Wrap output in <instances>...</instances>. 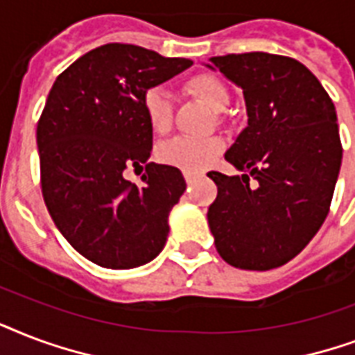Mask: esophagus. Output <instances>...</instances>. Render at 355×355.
Segmentation results:
<instances>
[{
    "label": "esophagus",
    "instance_id": "1",
    "mask_svg": "<svg viewBox=\"0 0 355 355\" xmlns=\"http://www.w3.org/2000/svg\"><path fill=\"white\" fill-rule=\"evenodd\" d=\"M196 178H198L196 172H185V181H187V183H192V181L196 180Z\"/></svg>",
    "mask_w": 355,
    "mask_h": 355
}]
</instances>
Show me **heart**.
Wrapping results in <instances>:
<instances>
[{
    "label": "heart",
    "instance_id": "obj_1",
    "mask_svg": "<svg viewBox=\"0 0 355 355\" xmlns=\"http://www.w3.org/2000/svg\"><path fill=\"white\" fill-rule=\"evenodd\" d=\"M185 94L203 101L215 112H224L230 105V90L218 76L209 72L194 73L183 81ZM142 112L148 125L155 135H166L172 128V101L170 96L159 87H152L142 94ZM222 152V140L216 137L211 139H191V137H175L163 142L157 148V159L161 163L178 166L187 172H198L205 168L213 159Z\"/></svg>",
    "mask_w": 355,
    "mask_h": 355
}]
</instances>
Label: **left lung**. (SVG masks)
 I'll return each instance as SVG.
<instances>
[{
	"label": "left lung",
	"instance_id": "1",
	"mask_svg": "<svg viewBox=\"0 0 355 355\" xmlns=\"http://www.w3.org/2000/svg\"><path fill=\"white\" fill-rule=\"evenodd\" d=\"M209 60L243 89L248 112L224 155L244 174H207L218 189L209 227L226 263L270 270L300 254L328 216L343 159L337 112L293 57L252 51Z\"/></svg>",
	"mask_w": 355,
	"mask_h": 355
}]
</instances>
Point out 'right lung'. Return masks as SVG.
Returning a JSON list of instances; mask_svg holds the SVG:
<instances>
[{"instance_id":"obj_1","label":"right lung","mask_w":355,"mask_h":355,"mask_svg":"<svg viewBox=\"0 0 355 355\" xmlns=\"http://www.w3.org/2000/svg\"><path fill=\"white\" fill-rule=\"evenodd\" d=\"M192 64L133 44L92 49L55 79L37 125L40 187L62 237L96 265L125 270L155 259L185 191L180 168L152 155L142 94Z\"/></svg>"}]
</instances>
